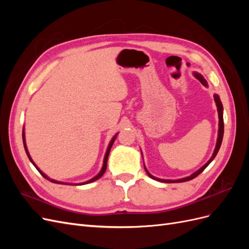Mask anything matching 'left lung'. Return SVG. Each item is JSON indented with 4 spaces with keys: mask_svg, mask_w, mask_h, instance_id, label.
<instances>
[{
    "mask_svg": "<svg viewBox=\"0 0 249 249\" xmlns=\"http://www.w3.org/2000/svg\"><path fill=\"white\" fill-rule=\"evenodd\" d=\"M194 77L196 78V79H198V80L200 81V83H201L202 85L208 86V83H207L206 79L203 78L200 73L194 72ZM214 100H215L216 106H217L218 117H219V130H218V138H217L216 147H215V149H214L213 156L211 157V159H210V160H209L205 165H203V166H202L201 168H199L197 171H195V172L193 173V175H191L190 177H187V178H180V179H173V180H172V179H162V178H155L154 176L150 175V173H149V172L146 170V168L144 167V168H145V171H146V173H147L149 178H154V179L159 180V182H163V183H175V182L182 183V182H187V180H190V179H192V178H196L198 175H200V173L207 168L208 165L214 160V158L216 157V155H217V153H218V150H219V148H220V146H221V142H222V138H223V132H224V125H223V107H222V103H221V101H220V99H219V96H218L217 94H215V95H214Z\"/></svg>",
    "mask_w": 249,
    "mask_h": 249,
    "instance_id": "1",
    "label": "left lung"
}]
</instances>
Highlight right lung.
I'll return each instance as SVG.
<instances>
[{
	"mask_svg": "<svg viewBox=\"0 0 249 249\" xmlns=\"http://www.w3.org/2000/svg\"><path fill=\"white\" fill-rule=\"evenodd\" d=\"M116 136H117V134L115 135L114 137L112 138V140L110 141V143H109V146H108V148H107V152H106V155H105V158H104V164H103V167H102V169H101V171L99 172V175L97 176H95L94 178H92L91 179H89V180H87V182H85V183H80V184H74V185H85V184H89V183H91V182H94V180H96V179H99L104 173H105V171H106V168H107V161H108V157H109V153H110V149H111V147H112V145H113V143H114V140H115V138H116ZM22 142H24V147H25V150H26V153H27V156H28V158L30 159V161L32 162V164L34 165V166L36 167V169L38 170L39 172H40V175L44 178H47V179H49V180H51L52 183H55V184H66V183H62V182H58V180H55V179H52V178H48L46 175H44V173L36 166L35 165V163L33 162V160L31 159V157H30V155H29V152H28V148H27V145H26V139H25V132H24V130H22ZM70 185H72V184H70Z\"/></svg>",
	"mask_w": 249,
	"mask_h": 249,
	"instance_id": "right-lung-1",
	"label": "right lung"
}]
</instances>
